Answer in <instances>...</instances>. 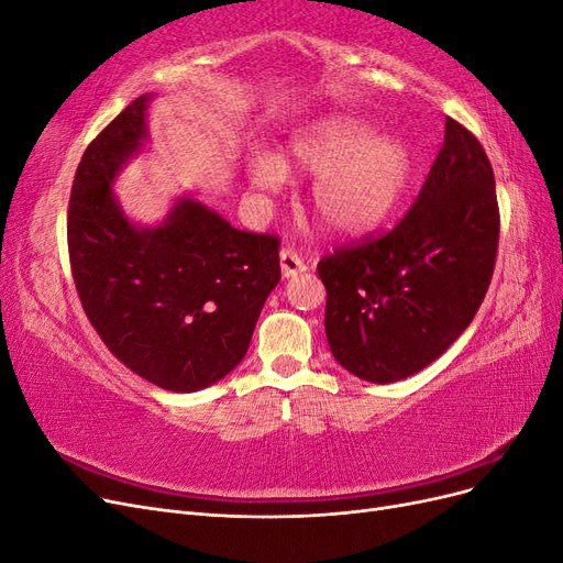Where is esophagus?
<instances>
[{
  "mask_svg": "<svg viewBox=\"0 0 563 563\" xmlns=\"http://www.w3.org/2000/svg\"><path fill=\"white\" fill-rule=\"evenodd\" d=\"M279 261H282V275L286 279L288 277H296V275H300V272L308 269V267H305V263L300 261V255L294 249H282L279 251Z\"/></svg>",
  "mask_w": 563,
  "mask_h": 563,
  "instance_id": "1",
  "label": "esophagus"
}]
</instances>
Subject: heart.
<instances>
[{
	"label": "heart",
	"mask_w": 563,
	"mask_h": 563,
	"mask_svg": "<svg viewBox=\"0 0 563 563\" xmlns=\"http://www.w3.org/2000/svg\"><path fill=\"white\" fill-rule=\"evenodd\" d=\"M246 174L261 192H277L286 174L317 176L310 201L319 223L335 234H360L399 207L413 176V152L364 119L329 117L296 135L279 157L253 155Z\"/></svg>",
	"instance_id": "b5f03b06"
}]
</instances>
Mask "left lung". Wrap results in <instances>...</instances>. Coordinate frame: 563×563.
Segmentation results:
<instances>
[{"instance_id": "obj_1", "label": "left lung", "mask_w": 563, "mask_h": 563, "mask_svg": "<svg viewBox=\"0 0 563 563\" xmlns=\"http://www.w3.org/2000/svg\"><path fill=\"white\" fill-rule=\"evenodd\" d=\"M498 232L490 162L449 117L444 145L401 223L317 265L335 362L356 378L387 385L439 360L488 291Z\"/></svg>"}]
</instances>
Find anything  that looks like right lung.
<instances>
[{
    "label": "right lung",
    "instance_id": "1",
    "mask_svg": "<svg viewBox=\"0 0 563 563\" xmlns=\"http://www.w3.org/2000/svg\"><path fill=\"white\" fill-rule=\"evenodd\" d=\"M152 98H135L84 152L67 249L84 312L117 360L162 389L197 391L244 360L282 279L279 240L234 230L192 197L157 225L133 223L114 180L150 141Z\"/></svg>",
    "mask_w": 563,
    "mask_h": 563
}]
</instances>
